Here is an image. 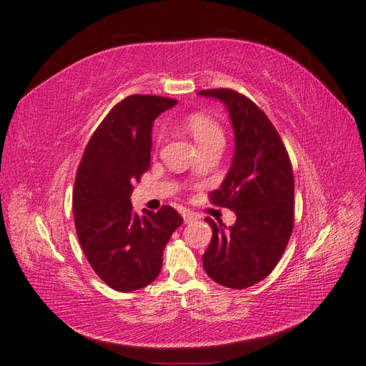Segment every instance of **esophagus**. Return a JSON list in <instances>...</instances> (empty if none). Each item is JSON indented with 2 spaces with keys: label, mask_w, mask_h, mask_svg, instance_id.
<instances>
[{
  "label": "esophagus",
  "mask_w": 366,
  "mask_h": 366,
  "mask_svg": "<svg viewBox=\"0 0 366 366\" xmlns=\"http://www.w3.org/2000/svg\"><path fill=\"white\" fill-rule=\"evenodd\" d=\"M197 219H199L197 214L189 212V211L183 212V220H184V224H192V222H195V220H197Z\"/></svg>",
  "instance_id": "obj_1"
}]
</instances>
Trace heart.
Here are the masks:
<instances>
[{"mask_svg":"<svg viewBox=\"0 0 366 366\" xmlns=\"http://www.w3.org/2000/svg\"><path fill=\"white\" fill-rule=\"evenodd\" d=\"M184 127L188 130L199 147L222 142L224 144V132L219 124L208 114L194 113L184 119Z\"/></svg>","mask_w":366,"mask_h":366,"instance_id":"1","label":"heart"}]
</instances>
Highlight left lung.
<instances>
[{"label":"left lung","instance_id":"1","mask_svg":"<svg viewBox=\"0 0 366 366\" xmlns=\"http://www.w3.org/2000/svg\"><path fill=\"white\" fill-rule=\"evenodd\" d=\"M197 94L224 104L234 132L233 162L211 202L234 211L236 222L227 228L207 217L212 239L203 269L220 286L245 289L262 281L287 247L295 194L292 164L273 124L248 97L227 88Z\"/></svg>","mask_w":366,"mask_h":366}]
</instances>
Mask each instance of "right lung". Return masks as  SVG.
<instances>
[{
	"instance_id": "obj_1",
	"label": "right lung",
	"mask_w": 366,
	"mask_h": 366,
	"mask_svg": "<svg viewBox=\"0 0 366 366\" xmlns=\"http://www.w3.org/2000/svg\"><path fill=\"white\" fill-rule=\"evenodd\" d=\"M178 102L133 94L113 107L88 141L79 164L73 212L80 247L114 290L149 286L162 272L163 250L183 217L171 207L132 208L133 183L150 166L154 121Z\"/></svg>"
}]
</instances>
